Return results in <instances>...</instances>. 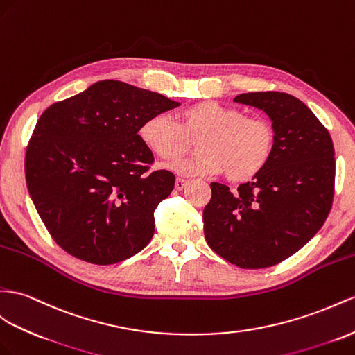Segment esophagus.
I'll use <instances>...</instances> for the list:
<instances>
[{"mask_svg": "<svg viewBox=\"0 0 355 355\" xmlns=\"http://www.w3.org/2000/svg\"><path fill=\"white\" fill-rule=\"evenodd\" d=\"M187 183H189L187 180L178 177V178L175 180V189H177V190H183V189L187 186Z\"/></svg>", "mask_w": 355, "mask_h": 355, "instance_id": "1", "label": "esophagus"}]
</instances>
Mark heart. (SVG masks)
<instances>
[{
    "label": "heart",
    "mask_w": 355,
    "mask_h": 355,
    "mask_svg": "<svg viewBox=\"0 0 355 355\" xmlns=\"http://www.w3.org/2000/svg\"><path fill=\"white\" fill-rule=\"evenodd\" d=\"M141 141L154 156L177 160L198 141V154L178 162L175 171L184 175H219L231 183L252 180L272 156L276 133L264 118H249L239 107L211 100L192 103L178 114V123L166 114L145 120Z\"/></svg>",
    "instance_id": "b5f03b06"
}]
</instances>
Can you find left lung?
Segmentation results:
<instances>
[{
	"mask_svg": "<svg viewBox=\"0 0 355 355\" xmlns=\"http://www.w3.org/2000/svg\"><path fill=\"white\" fill-rule=\"evenodd\" d=\"M234 102L270 116L275 151L268 165L235 192L210 184L204 234L208 246L231 264L266 268L302 249L329 216L336 174L333 141L311 109L291 94L258 91Z\"/></svg>",
	"mask_w": 355,
	"mask_h": 355,
	"instance_id": "1",
	"label": "left lung"
}]
</instances>
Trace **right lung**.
I'll use <instances>...</instances> for the list:
<instances>
[{
  "instance_id": "add662e5",
  "label": "right lung",
  "mask_w": 355,
  "mask_h": 355,
  "mask_svg": "<svg viewBox=\"0 0 355 355\" xmlns=\"http://www.w3.org/2000/svg\"><path fill=\"white\" fill-rule=\"evenodd\" d=\"M178 105L106 79L42 114L26 147L25 180L62 250L111 266L150 243L154 210L171 195L175 175L151 169L154 156L138 132L150 116Z\"/></svg>"
}]
</instances>
